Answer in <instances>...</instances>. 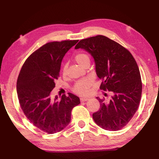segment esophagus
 I'll return each mask as SVG.
<instances>
[{
  "label": "esophagus",
  "instance_id": "esophagus-1",
  "mask_svg": "<svg viewBox=\"0 0 159 159\" xmlns=\"http://www.w3.org/2000/svg\"><path fill=\"white\" fill-rule=\"evenodd\" d=\"M89 99V98H80L81 102H86V101H88Z\"/></svg>",
  "mask_w": 159,
  "mask_h": 159
}]
</instances>
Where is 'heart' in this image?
I'll return each mask as SVG.
<instances>
[{
  "label": "heart",
  "mask_w": 159,
  "mask_h": 159,
  "mask_svg": "<svg viewBox=\"0 0 159 159\" xmlns=\"http://www.w3.org/2000/svg\"><path fill=\"white\" fill-rule=\"evenodd\" d=\"M75 61L78 63L80 66L82 67L86 62H89L90 59L88 54L85 53L80 52L76 54L75 56ZM67 70V66L65 65L63 68L64 74H66ZM92 84V81L91 79L87 78L82 80H80L77 81L74 86L73 90L75 93L80 95H85L89 93V88Z\"/></svg>",
  "instance_id": "b5f03b06"
}]
</instances>
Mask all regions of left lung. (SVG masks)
<instances>
[{"mask_svg": "<svg viewBox=\"0 0 159 159\" xmlns=\"http://www.w3.org/2000/svg\"><path fill=\"white\" fill-rule=\"evenodd\" d=\"M79 48L93 57L102 81L100 89L113 93L109 102L96 98L101 107L93 114L94 121L105 130L118 131L132 119L140 103L142 83L136 61L124 47L102 35L80 40L75 47Z\"/></svg>", "mask_w": 159, "mask_h": 159, "instance_id": "8db88e82", "label": "left lung"}]
</instances>
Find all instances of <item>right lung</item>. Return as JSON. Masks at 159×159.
Wrapping results in <instances>:
<instances>
[{"mask_svg": "<svg viewBox=\"0 0 159 159\" xmlns=\"http://www.w3.org/2000/svg\"><path fill=\"white\" fill-rule=\"evenodd\" d=\"M78 42L47 43L28 57L19 74L16 91L21 109L34 125L47 133H56L68 126L72 109L80 103L78 96L71 93L60 99L57 95L51 97L61 61Z\"/></svg>", "mask_w": 159, "mask_h": 159, "instance_id": "obj_1", "label": "right lung"}]
</instances>
